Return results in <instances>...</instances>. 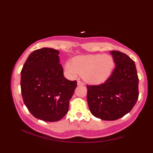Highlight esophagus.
Masks as SVG:
<instances>
[{
    "label": "esophagus",
    "mask_w": 153,
    "mask_h": 153,
    "mask_svg": "<svg viewBox=\"0 0 153 153\" xmlns=\"http://www.w3.org/2000/svg\"><path fill=\"white\" fill-rule=\"evenodd\" d=\"M77 83H78V85H84L83 82L80 81V80H78V82H77Z\"/></svg>",
    "instance_id": "esophagus-1"
}]
</instances>
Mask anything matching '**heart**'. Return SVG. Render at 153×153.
Here are the masks:
<instances>
[{
	"instance_id": "b5f03b06",
	"label": "heart",
	"mask_w": 153,
	"mask_h": 153,
	"mask_svg": "<svg viewBox=\"0 0 153 153\" xmlns=\"http://www.w3.org/2000/svg\"><path fill=\"white\" fill-rule=\"evenodd\" d=\"M114 68V59L109 54H88L78 56L73 62H67L65 70L71 78L79 74L91 84H99L110 77Z\"/></svg>"
}]
</instances>
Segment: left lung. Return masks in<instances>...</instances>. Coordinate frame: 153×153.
<instances>
[{
  "mask_svg": "<svg viewBox=\"0 0 153 153\" xmlns=\"http://www.w3.org/2000/svg\"><path fill=\"white\" fill-rule=\"evenodd\" d=\"M115 69L106 82L87 85L91 114L106 121L117 120L129 113L138 99L139 79L134 61L119 51H111Z\"/></svg>",
  "mask_w": 153,
  "mask_h": 153,
  "instance_id": "obj_1",
  "label": "left lung"
}]
</instances>
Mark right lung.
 <instances>
[{
  "instance_id": "obj_1",
  "label": "right lung",
  "mask_w": 153,
  "mask_h": 153,
  "mask_svg": "<svg viewBox=\"0 0 153 153\" xmlns=\"http://www.w3.org/2000/svg\"><path fill=\"white\" fill-rule=\"evenodd\" d=\"M59 52L48 47L29 54L21 72V90L29 112L45 122H57L68 111L77 81L63 75Z\"/></svg>"
}]
</instances>
